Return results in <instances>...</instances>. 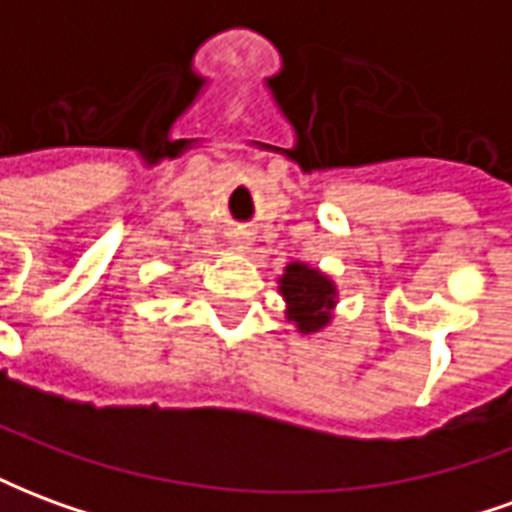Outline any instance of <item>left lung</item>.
Masks as SVG:
<instances>
[{
    "label": "left lung",
    "mask_w": 512,
    "mask_h": 512,
    "mask_svg": "<svg viewBox=\"0 0 512 512\" xmlns=\"http://www.w3.org/2000/svg\"><path fill=\"white\" fill-rule=\"evenodd\" d=\"M279 293L288 304V321L296 323L301 334H318L332 323L337 304L334 282L307 263H288L279 277Z\"/></svg>",
    "instance_id": "left-lung-1"
}]
</instances>
